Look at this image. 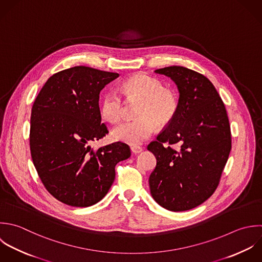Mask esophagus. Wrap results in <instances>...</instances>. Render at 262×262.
Listing matches in <instances>:
<instances>
[{"label": "esophagus", "instance_id": "obj_1", "mask_svg": "<svg viewBox=\"0 0 262 262\" xmlns=\"http://www.w3.org/2000/svg\"><path fill=\"white\" fill-rule=\"evenodd\" d=\"M130 150H132V152H133L134 154H139V153H141V152L143 151V148H142V147H139V146H132V147H130Z\"/></svg>", "mask_w": 262, "mask_h": 262}]
</instances>
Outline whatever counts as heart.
<instances>
[{
  "label": "heart",
  "mask_w": 262,
  "mask_h": 262,
  "mask_svg": "<svg viewBox=\"0 0 262 262\" xmlns=\"http://www.w3.org/2000/svg\"><path fill=\"white\" fill-rule=\"evenodd\" d=\"M121 93L128 101H139L135 120L123 122L113 128V140L128 145H140L149 139L157 128V123L165 125L174 117L178 100L174 93L163 88L160 80L145 73L126 78L120 85ZM123 100L116 92L105 94L101 104V114L108 122L117 123L123 117Z\"/></svg>",
  "instance_id": "obj_1"
}]
</instances>
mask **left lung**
<instances>
[{
    "label": "left lung",
    "instance_id": "obj_1",
    "mask_svg": "<svg viewBox=\"0 0 262 262\" xmlns=\"http://www.w3.org/2000/svg\"><path fill=\"white\" fill-rule=\"evenodd\" d=\"M155 73L169 77L180 98L174 117L147 147L157 160L150 191L163 208L186 211L205 202L219 186L232 149L230 122L222 98L203 74L183 66Z\"/></svg>",
    "mask_w": 262,
    "mask_h": 262
}]
</instances>
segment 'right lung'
<instances>
[{
  "mask_svg": "<svg viewBox=\"0 0 262 262\" xmlns=\"http://www.w3.org/2000/svg\"><path fill=\"white\" fill-rule=\"evenodd\" d=\"M119 76L86 66L52 75L38 93L30 117V152L48 192L58 201L88 207L102 200L115 179V165L130 156L116 142L94 151L92 141L108 129L101 124L100 92Z\"/></svg>",
  "mask_w": 262,
  "mask_h": 262,
  "instance_id": "right-lung-1",
  "label": "right lung"
}]
</instances>
